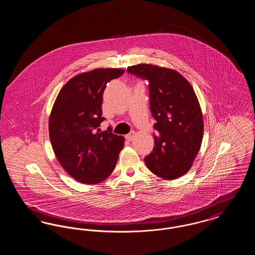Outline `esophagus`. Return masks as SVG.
<instances>
[{
    "label": "esophagus",
    "instance_id": "obj_1",
    "mask_svg": "<svg viewBox=\"0 0 255 255\" xmlns=\"http://www.w3.org/2000/svg\"><path fill=\"white\" fill-rule=\"evenodd\" d=\"M133 136H134V133H133V132H131V133H128V134H126V135H125V138H126L127 140L131 141V140H133Z\"/></svg>",
    "mask_w": 255,
    "mask_h": 255
}]
</instances>
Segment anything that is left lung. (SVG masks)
I'll list each match as a JSON object with an SVG mask.
<instances>
[{
	"label": "left lung",
	"mask_w": 255,
	"mask_h": 255,
	"mask_svg": "<svg viewBox=\"0 0 255 255\" xmlns=\"http://www.w3.org/2000/svg\"><path fill=\"white\" fill-rule=\"evenodd\" d=\"M128 73L149 80L150 109L156 123L154 149L147 167L164 180H175L191 168L203 140V113L191 84L173 69L141 63Z\"/></svg>",
	"instance_id": "obj_1"
}]
</instances>
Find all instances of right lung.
<instances>
[{
    "mask_svg": "<svg viewBox=\"0 0 255 255\" xmlns=\"http://www.w3.org/2000/svg\"><path fill=\"white\" fill-rule=\"evenodd\" d=\"M122 69H96L71 78L56 97L49 119L53 152L67 173L78 182L97 184L115 169L124 137L101 131L103 92Z\"/></svg>",
    "mask_w": 255,
    "mask_h": 255,
    "instance_id": "right-lung-1",
    "label": "right lung"
}]
</instances>
